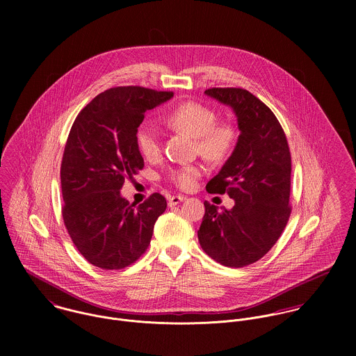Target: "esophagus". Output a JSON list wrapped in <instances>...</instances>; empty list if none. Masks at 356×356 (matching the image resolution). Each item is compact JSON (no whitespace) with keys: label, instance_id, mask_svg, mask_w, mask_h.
Instances as JSON below:
<instances>
[{"label":"esophagus","instance_id":"1","mask_svg":"<svg viewBox=\"0 0 356 356\" xmlns=\"http://www.w3.org/2000/svg\"><path fill=\"white\" fill-rule=\"evenodd\" d=\"M185 199H186V197L182 196V195H179V196H170V197H168V207H174V205L184 202Z\"/></svg>","mask_w":356,"mask_h":356}]
</instances>
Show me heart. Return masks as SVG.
Returning a JSON list of instances; mask_svg holds the SVG:
<instances>
[{"label": "heart", "mask_w": 356, "mask_h": 356, "mask_svg": "<svg viewBox=\"0 0 356 356\" xmlns=\"http://www.w3.org/2000/svg\"><path fill=\"white\" fill-rule=\"evenodd\" d=\"M167 122L196 138L197 151L209 161L219 163L225 160L236 141L234 129L227 124H215L216 115L208 106L199 102H185L174 108ZM137 145L140 152L148 160H153L160 153V131L152 122H145L137 131ZM202 170L196 165H186L171 172L172 182L181 189H191L200 177Z\"/></svg>", "instance_id": "1"}]
</instances>
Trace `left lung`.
<instances>
[{
    "mask_svg": "<svg viewBox=\"0 0 356 356\" xmlns=\"http://www.w3.org/2000/svg\"><path fill=\"white\" fill-rule=\"evenodd\" d=\"M204 95L232 108L240 136L234 151L205 186L209 193H227L234 207L219 209L204 203L199 243L218 263L244 267L267 254L288 223L289 147L275 115L248 90L213 88Z\"/></svg>",
    "mask_w": 356,
    "mask_h": 356,
    "instance_id": "1",
    "label": "left lung"
}]
</instances>
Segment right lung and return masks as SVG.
Masks as SVG:
<instances>
[{
	"mask_svg": "<svg viewBox=\"0 0 356 356\" xmlns=\"http://www.w3.org/2000/svg\"><path fill=\"white\" fill-rule=\"evenodd\" d=\"M171 97L140 86L113 88L89 102L71 127L60 170L63 219L78 251L102 270H120L144 254L167 208L159 193L136 205L120 189L144 167L137 131L145 112Z\"/></svg>",
	"mask_w": 356,
	"mask_h": 356,
	"instance_id": "add662e5",
	"label": "right lung"
}]
</instances>
